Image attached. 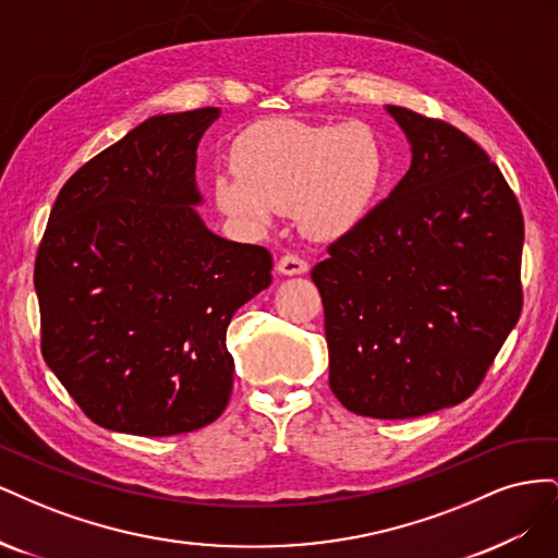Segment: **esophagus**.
Listing matches in <instances>:
<instances>
[{"instance_id": "obj_1", "label": "esophagus", "mask_w": 558, "mask_h": 558, "mask_svg": "<svg viewBox=\"0 0 558 558\" xmlns=\"http://www.w3.org/2000/svg\"><path fill=\"white\" fill-rule=\"evenodd\" d=\"M277 269H279L281 275H289V277H293V275H305L307 269H310V265H307V260H305V258L295 256V253H286V256H281V258H279Z\"/></svg>"}]
</instances>
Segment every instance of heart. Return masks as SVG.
Here are the masks:
<instances>
[{
	"mask_svg": "<svg viewBox=\"0 0 558 558\" xmlns=\"http://www.w3.org/2000/svg\"><path fill=\"white\" fill-rule=\"evenodd\" d=\"M234 172L214 179L230 218L263 228L275 211H295L314 238H337L373 207L384 179V146L359 121L312 125L272 118L246 128L232 148Z\"/></svg>",
	"mask_w": 558,
	"mask_h": 558,
	"instance_id": "heart-1",
	"label": "heart"
}]
</instances>
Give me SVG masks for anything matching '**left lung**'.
<instances>
[{"mask_svg": "<svg viewBox=\"0 0 558 558\" xmlns=\"http://www.w3.org/2000/svg\"><path fill=\"white\" fill-rule=\"evenodd\" d=\"M408 174L312 269L330 388L353 414L414 418L475 393L517 326L521 207L498 165L437 118L386 107Z\"/></svg>", "mask_w": 558, "mask_h": 558, "instance_id": "obj_1", "label": "left lung"}]
</instances>
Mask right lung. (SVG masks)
<instances>
[{
	"label": "right lung",
	"instance_id": "obj_1",
	"mask_svg": "<svg viewBox=\"0 0 558 558\" xmlns=\"http://www.w3.org/2000/svg\"><path fill=\"white\" fill-rule=\"evenodd\" d=\"M216 107L154 116L62 185L35 263L41 353L97 426L167 437L223 414L226 332L272 283V256L228 242L195 205Z\"/></svg>",
	"mask_w": 558,
	"mask_h": 558
}]
</instances>
